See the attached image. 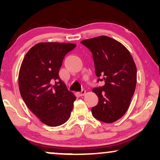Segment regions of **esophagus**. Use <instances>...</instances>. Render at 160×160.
<instances>
[{
	"label": "esophagus",
	"instance_id": "1",
	"mask_svg": "<svg viewBox=\"0 0 160 160\" xmlns=\"http://www.w3.org/2000/svg\"><path fill=\"white\" fill-rule=\"evenodd\" d=\"M85 94H86V91H85L84 89H82L80 92H78V95H79L80 96H84Z\"/></svg>",
	"mask_w": 160,
	"mask_h": 160
}]
</instances>
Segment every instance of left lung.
<instances>
[{
    "mask_svg": "<svg viewBox=\"0 0 160 160\" xmlns=\"http://www.w3.org/2000/svg\"><path fill=\"white\" fill-rule=\"evenodd\" d=\"M81 43L92 53L98 82L105 81L104 86L92 89L99 101L92 108V113L100 121L112 123L123 117L130 106L137 82L135 62L123 44L108 36Z\"/></svg>",
    "mask_w": 160,
    "mask_h": 160,
    "instance_id": "obj_1",
    "label": "left lung"
}]
</instances>
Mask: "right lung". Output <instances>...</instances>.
<instances>
[{"label": "right lung", "instance_id": "right-lung-1", "mask_svg": "<svg viewBox=\"0 0 160 160\" xmlns=\"http://www.w3.org/2000/svg\"><path fill=\"white\" fill-rule=\"evenodd\" d=\"M76 47L71 43H38L21 64L20 95L28 108L48 126H60L71 117L76 98L60 79L59 70L66 54Z\"/></svg>", "mask_w": 160, "mask_h": 160}]
</instances>
